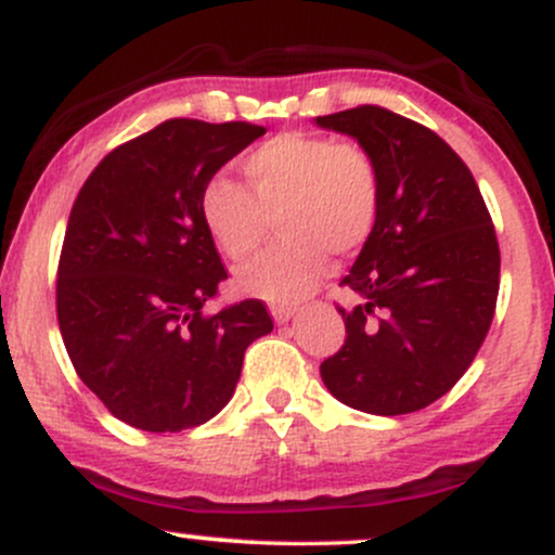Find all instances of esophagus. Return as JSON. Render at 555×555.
<instances>
[{"instance_id": "esophagus-1", "label": "esophagus", "mask_w": 555, "mask_h": 555, "mask_svg": "<svg viewBox=\"0 0 555 555\" xmlns=\"http://www.w3.org/2000/svg\"><path fill=\"white\" fill-rule=\"evenodd\" d=\"M271 315L276 323H286L295 315V308H292V305H271Z\"/></svg>"}]
</instances>
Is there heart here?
<instances>
[{
    "mask_svg": "<svg viewBox=\"0 0 555 555\" xmlns=\"http://www.w3.org/2000/svg\"><path fill=\"white\" fill-rule=\"evenodd\" d=\"M245 184L214 177L201 216L234 263L253 258L282 227V242L240 271L237 282L269 302H295L328 271L331 253L352 256L380 214V171L354 140L284 132L242 158Z\"/></svg>",
    "mask_w": 555,
    "mask_h": 555,
    "instance_id": "1",
    "label": "heart"
}]
</instances>
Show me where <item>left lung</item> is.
<instances>
[{
  "label": "left lung",
  "instance_id": "obj_1",
  "mask_svg": "<svg viewBox=\"0 0 555 555\" xmlns=\"http://www.w3.org/2000/svg\"><path fill=\"white\" fill-rule=\"evenodd\" d=\"M318 125L347 132L380 171V214L341 286V349L321 378L341 404L406 415L441 399L473 365L495 315L501 250L473 171L430 127L375 104Z\"/></svg>",
  "mask_w": 555,
  "mask_h": 555
}]
</instances>
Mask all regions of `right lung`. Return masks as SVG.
I'll return each instance as SVG.
<instances>
[{"mask_svg":"<svg viewBox=\"0 0 555 555\" xmlns=\"http://www.w3.org/2000/svg\"><path fill=\"white\" fill-rule=\"evenodd\" d=\"M266 132L177 117L117 145L69 211L56 266V321L75 373L114 417L180 433L232 399L242 358L273 321L260 299L203 310L227 269L201 195Z\"/></svg>","mask_w":555,"mask_h":555,"instance_id":"1","label":"right lung"}]
</instances>
